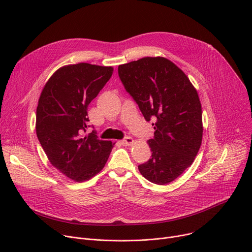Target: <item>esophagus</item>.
I'll return each mask as SVG.
<instances>
[{"label": "esophagus", "mask_w": 252, "mask_h": 252, "mask_svg": "<svg viewBox=\"0 0 252 252\" xmlns=\"http://www.w3.org/2000/svg\"><path fill=\"white\" fill-rule=\"evenodd\" d=\"M122 143L125 145V146H130V145L134 144V139L130 137H126L122 141Z\"/></svg>", "instance_id": "obj_1"}]
</instances>
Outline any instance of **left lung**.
I'll return each instance as SVG.
<instances>
[{"label":"left lung","instance_id":"8db88e82","mask_svg":"<svg viewBox=\"0 0 252 252\" xmlns=\"http://www.w3.org/2000/svg\"><path fill=\"white\" fill-rule=\"evenodd\" d=\"M126 90L147 122L155 121L148 140L151 158L141 175L157 185L180 177L194 161L202 142V109L189 77L164 57H144L118 66Z\"/></svg>","mask_w":252,"mask_h":252}]
</instances>
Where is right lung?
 <instances>
[{"label":"right lung","mask_w":252,"mask_h":252,"mask_svg":"<svg viewBox=\"0 0 252 252\" xmlns=\"http://www.w3.org/2000/svg\"><path fill=\"white\" fill-rule=\"evenodd\" d=\"M113 73L111 66L65 65L46 83L36 108L37 139L51 164L67 178L85 182L103 169L113 148L111 141L88 136V106Z\"/></svg>","instance_id":"obj_1"}]
</instances>
